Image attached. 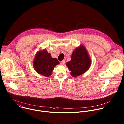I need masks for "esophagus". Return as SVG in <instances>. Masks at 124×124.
Masks as SVG:
<instances>
[{"instance_id":"1","label":"esophagus","mask_w":124,"mask_h":124,"mask_svg":"<svg viewBox=\"0 0 124 124\" xmlns=\"http://www.w3.org/2000/svg\"><path fill=\"white\" fill-rule=\"evenodd\" d=\"M65 60H63L62 61H61V62H60V64H61V65H64V64H65Z\"/></svg>"}]
</instances>
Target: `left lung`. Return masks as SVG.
<instances>
[{
  "label": "left lung",
  "mask_w": 124,
  "mask_h": 124,
  "mask_svg": "<svg viewBox=\"0 0 124 124\" xmlns=\"http://www.w3.org/2000/svg\"><path fill=\"white\" fill-rule=\"evenodd\" d=\"M91 61L88 53L83 46L75 49L72 54L71 60L66 65L73 77H76L85 72L90 67Z\"/></svg>",
  "instance_id": "1"
}]
</instances>
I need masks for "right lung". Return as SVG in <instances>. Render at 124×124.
Listing matches in <instances>:
<instances>
[{"label": "right lung", "instance_id": "1", "mask_svg": "<svg viewBox=\"0 0 124 124\" xmlns=\"http://www.w3.org/2000/svg\"><path fill=\"white\" fill-rule=\"evenodd\" d=\"M59 64L56 58H52L51 54L44 50L37 53L35 55L33 66L37 73L48 77L52 74L54 67Z\"/></svg>", "mask_w": 124, "mask_h": 124}]
</instances>
